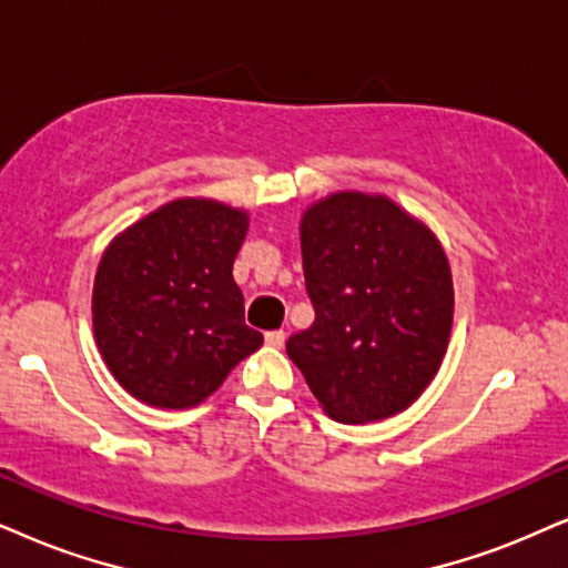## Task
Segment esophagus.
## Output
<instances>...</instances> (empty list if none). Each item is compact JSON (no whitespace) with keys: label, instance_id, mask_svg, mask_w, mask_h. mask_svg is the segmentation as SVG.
<instances>
[{"label":"esophagus","instance_id":"esophagus-1","mask_svg":"<svg viewBox=\"0 0 568 568\" xmlns=\"http://www.w3.org/2000/svg\"><path fill=\"white\" fill-rule=\"evenodd\" d=\"M264 341H267V346H272V348H283L285 346V333H283V329H270V333L264 335Z\"/></svg>","mask_w":568,"mask_h":568}]
</instances>
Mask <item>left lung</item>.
Listing matches in <instances>:
<instances>
[{
    "instance_id": "8db88e82",
    "label": "left lung",
    "mask_w": 568,
    "mask_h": 568,
    "mask_svg": "<svg viewBox=\"0 0 568 568\" xmlns=\"http://www.w3.org/2000/svg\"><path fill=\"white\" fill-rule=\"evenodd\" d=\"M314 325L285 343L343 425L404 412L433 383L454 322L440 241L387 196L341 191L301 217Z\"/></svg>"
}]
</instances>
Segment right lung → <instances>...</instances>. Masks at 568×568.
I'll use <instances>...</instances> for the list:
<instances>
[{"mask_svg":"<svg viewBox=\"0 0 568 568\" xmlns=\"http://www.w3.org/2000/svg\"><path fill=\"white\" fill-rule=\"evenodd\" d=\"M248 214L178 199L106 246L93 280V335L133 398L191 408L212 396L264 337L243 322L233 262Z\"/></svg>","mask_w":568,"mask_h":568,"instance_id":"right-lung-1","label":"right lung"}]
</instances>
